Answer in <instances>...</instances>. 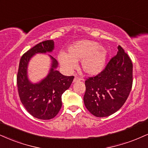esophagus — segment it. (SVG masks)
Returning <instances> with one entry per match:
<instances>
[{
	"label": "esophagus",
	"instance_id": "1",
	"mask_svg": "<svg viewBox=\"0 0 148 148\" xmlns=\"http://www.w3.org/2000/svg\"><path fill=\"white\" fill-rule=\"evenodd\" d=\"M81 80L82 79H81V78L78 77V76H75V78L74 79V81H73V82H74V83H77V82L81 81Z\"/></svg>",
	"mask_w": 148,
	"mask_h": 148
}]
</instances>
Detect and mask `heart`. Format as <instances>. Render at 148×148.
Segmentation results:
<instances>
[{
	"mask_svg": "<svg viewBox=\"0 0 148 148\" xmlns=\"http://www.w3.org/2000/svg\"><path fill=\"white\" fill-rule=\"evenodd\" d=\"M108 51L97 41L81 40L70 45L67 54L60 53L58 59L67 70H72L81 60V69L85 74L95 76L101 73L106 65Z\"/></svg>",
	"mask_w": 148,
	"mask_h": 148,
	"instance_id": "heart-1",
	"label": "heart"
}]
</instances>
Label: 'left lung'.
<instances>
[{
	"label": "left lung",
	"instance_id": "left-lung-1",
	"mask_svg": "<svg viewBox=\"0 0 148 148\" xmlns=\"http://www.w3.org/2000/svg\"><path fill=\"white\" fill-rule=\"evenodd\" d=\"M132 69L131 59L119 45L117 54L106 68L85 82L83 101L88 111L97 117L108 116L118 111L131 91Z\"/></svg>",
	"mask_w": 148,
	"mask_h": 148
}]
</instances>
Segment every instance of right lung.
<instances>
[{"label": "right lung", "instance_id": "obj_1", "mask_svg": "<svg viewBox=\"0 0 148 148\" xmlns=\"http://www.w3.org/2000/svg\"><path fill=\"white\" fill-rule=\"evenodd\" d=\"M54 49L53 40L36 45L21 57L17 74V86L21 103L32 116L42 120L56 116L62 106L61 97L72 84L74 76H66L56 70L58 62L49 55L51 67L46 77L33 83L28 79L27 67L30 59L36 54L50 53Z\"/></svg>", "mask_w": 148, "mask_h": 148}]
</instances>
